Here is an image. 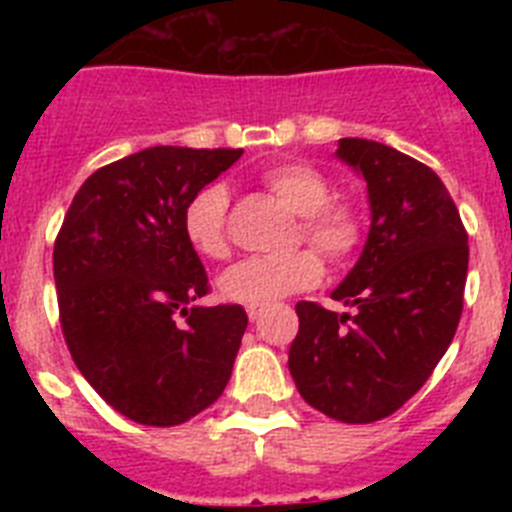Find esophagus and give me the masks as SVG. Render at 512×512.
Here are the masks:
<instances>
[{"label": "esophagus", "instance_id": "obj_1", "mask_svg": "<svg viewBox=\"0 0 512 512\" xmlns=\"http://www.w3.org/2000/svg\"><path fill=\"white\" fill-rule=\"evenodd\" d=\"M261 318V307H248V320H259Z\"/></svg>", "mask_w": 512, "mask_h": 512}]
</instances>
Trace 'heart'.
I'll use <instances>...</instances> for the list:
<instances>
[{
  "label": "heart",
  "instance_id": "obj_1",
  "mask_svg": "<svg viewBox=\"0 0 512 512\" xmlns=\"http://www.w3.org/2000/svg\"><path fill=\"white\" fill-rule=\"evenodd\" d=\"M264 184L289 210L300 215L305 238L330 264H341L361 243V217L354 205L330 200V184L315 166L287 161L264 171ZM228 189L207 184L184 207V235L207 259H225L228 241ZM323 266L312 251L287 256H251L225 271L217 289L223 300L243 307H269L320 282Z\"/></svg>",
  "mask_w": 512,
  "mask_h": 512
}]
</instances>
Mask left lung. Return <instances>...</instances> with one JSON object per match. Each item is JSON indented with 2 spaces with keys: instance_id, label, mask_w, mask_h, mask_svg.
<instances>
[{
  "instance_id": "left-lung-1",
  "label": "left lung",
  "mask_w": 512,
  "mask_h": 512,
  "mask_svg": "<svg viewBox=\"0 0 512 512\" xmlns=\"http://www.w3.org/2000/svg\"><path fill=\"white\" fill-rule=\"evenodd\" d=\"M336 156L366 182L372 225L330 312L297 302L289 374L302 400L341 423L402 408L451 346L464 307L469 246L438 174L395 148L341 138Z\"/></svg>"
}]
</instances>
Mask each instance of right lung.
I'll list each match as a JSON object with an SVG mask.
<instances>
[{
    "mask_svg": "<svg viewBox=\"0 0 512 512\" xmlns=\"http://www.w3.org/2000/svg\"><path fill=\"white\" fill-rule=\"evenodd\" d=\"M241 156L146 148L94 171L63 217L53 248L63 338L94 392L140 425L187 423L233 372L248 315L194 305L207 274L184 235V207Z\"/></svg>",
    "mask_w": 512,
    "mask_h": 512,
    "instance_id": "1",
    "label": "right lung"
}]
</instances>
